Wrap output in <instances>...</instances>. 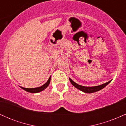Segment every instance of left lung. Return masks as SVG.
I'll return each mask as SVG.
<instances>
[{
    "label": "left lung",
    "instance_id": "8db88e82",
    "mask_svg": "<svg viewBox=\"0 0 126 126\" xmlns=\"http://www.w3.org/2000/svg\"><path fill=\"white\" fill-rule=\"evenodd\" d=\"M69 80H70V83H72V85H73L75 88H76L79 90L82 91V92H85V93H94V92H97L98 91H100L101 89H103L104 88H105V86L107 85L108 83H110L111 82V80H110L109 82H107V83H104V84L98 85V86H84L80 85L78 83H76V82H75L73 80H72L70 78H69Z\"/></svg>",
    "mask_w": 126,
    "mask_h": 126
}]
</instances>
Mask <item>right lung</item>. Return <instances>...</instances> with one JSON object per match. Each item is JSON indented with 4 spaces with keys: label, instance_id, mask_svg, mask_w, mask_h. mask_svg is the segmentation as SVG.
Wrapping results in <instances>:
<instances>
[{
    "label": "right lung",
    "instance_id": "add662e5",
    "mask_svg": "<svg viewBox=\"0 0 126 126\" xmlns=\"http://www.w3.org/2000/svg\"><path fill=\"white\" fill-rule=\"evenodd\" d=\"M50 80H51V76L49 78L48 80L46 82V83H44V85H42L41 86H40V87L34 88H25L21 87V88L22 89H24V90L27 91V92H30V93H38V92H41V91H44L46 88H47V86H48L50 83Z\"/></svg>",
    "mask_w": 126,
    "mask_h": 126
}]
</instances>
